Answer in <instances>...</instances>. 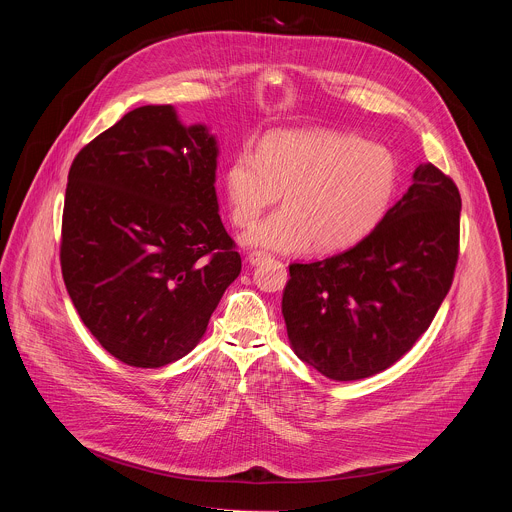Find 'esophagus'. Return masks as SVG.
Instances as JSON below:
<instances>
[{
	"mask_svg": "<svg viewBox=\"0 0 512 512\" xmlns=\"http://www.w3.org/2000/svg\"><path fill=\"white\" fill-rule=\"evenodd\" d=\"M271 259V255H267L265 251H253V253H249V257H247V261L251 263V265H261V263H265V261H269Z\"/></svg>",
	"mask_w": 512,
	"mask_h": 512,
	"instance_id": "obj_1",
	"label": "esophagus"
}]
</instances>
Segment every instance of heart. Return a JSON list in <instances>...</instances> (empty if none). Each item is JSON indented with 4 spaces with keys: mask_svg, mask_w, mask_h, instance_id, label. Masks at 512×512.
<instances>
[{
    "mask_svg": "<svg viewBox=\"0 0 512 512\" xmlns=\"http://www.w3.org/2000/svg\"><path fill=\"white\" fill-rule=\"evenodd\" d=\"M399 182L395 154L383 143L330 129L269 135L259 154L231 162L225 190L233 223L251 227L283 190V206L245 235L275 253H336L367 239L387 216Z\"/></svg>",
    "mask_w": 512,
    "mask_h": 512,
    "instance_id": "b5f03b06",
    "label": "heart"
}]
</instances>
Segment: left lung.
Instances as JSON below:
<instances>
[{"label":"left lung","instance_id":"left-lung-1","mask_svg":"<svg viewBox=\"0 0 512 512\" xmlns=\"http://www.w3.org/2000/svg\"><path fill=\"white\" fill-rule=\"evenodd\" d=\"M462 198L421 164L383 223L352 249L291 263L281 314L298 358L334 381L377 375L429 328L450 291Z\"/></svg>","mask_w":512,"mask_h":512}]
</instances>
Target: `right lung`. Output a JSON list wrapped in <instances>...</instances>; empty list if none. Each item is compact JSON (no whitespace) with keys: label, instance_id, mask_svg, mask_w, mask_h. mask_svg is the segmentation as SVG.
Returning a JSON list of instances; mask_svg holds the SVG:
<instances>
[{"label":"right lung","instance_id":"obj_1","mask_svg":"<svg viewBox=\"0 0 512 512\" xmlns=\"http://www.w3.org/2000/svg\"><path fill=\"white\" fill-rule=\"evenodd\" d=\"M216 158L206 125H182L172 105H145L70 166L64 285L99 344L131 367L186 356L241 273L218 214Z\"/></svg>","mask_w":512,"mask_h":512}]
</instances>
